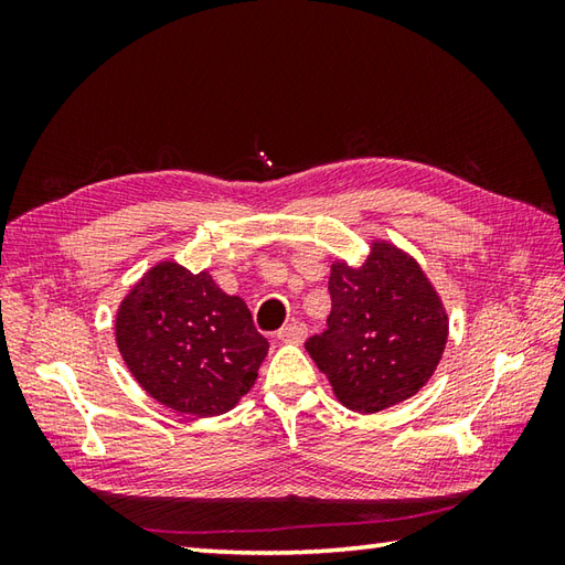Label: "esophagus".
<instances>
[{
  "label": "esophagus",
  "instance_id": "obj_1",
  "mask_svg": "<svg viewBox=\"0 0 565 565\" xmlns=\"http://www.w3.org/2000/svg\"><path fill=\"white\" fill-rule=\"evenodd\" d=\"M306 334H308L306 322L294 320V322H289V326H284V328L279 330V334H276V338H279V340L286 342V344H301V342L306 340Z\"/></svg>",
  "mask_w": 565,
  "mask_h": 565
}]
</instances>
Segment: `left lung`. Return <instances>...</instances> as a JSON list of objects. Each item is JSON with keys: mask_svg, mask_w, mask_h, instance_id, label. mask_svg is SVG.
<instances>
[{"mask_svg": "<svg viewBox=\"0 0 565 565\" xmlns=\"http://www.w3.org/2000/svg\"><path fill=\"white\" fill-rule=\"evenodd\" d=\"M328 289V330L306 350L338 401L354 413H379L413 398L449 338L447 308L417 259L374 237L359 267L332 262Z\"/></svg>", "mask_w": 565, "mask_h": 565, "instance_id": "left-lung-1", "label": "left lung"}]
</instances>
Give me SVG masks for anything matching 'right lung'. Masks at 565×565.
Masks as SVG:
<instances>
[{
	"label": "right lung",
	"mask_w": 565,
	"mask_h": 565,
	"mask_svg": "<svg viewBox=\"0 0 565 565\" xmlns=\"http://www.w3.org/2000/svg\"><path fill=\"white\" fill-rule=\"evenodd\" d=\"M114 332L138 386L196 417L233 411L269 352L243 298L227 296L209 269L194 274L172 259L130 286Z\"/></svg>",
	"instance_id": "1"
}]
</instances>
